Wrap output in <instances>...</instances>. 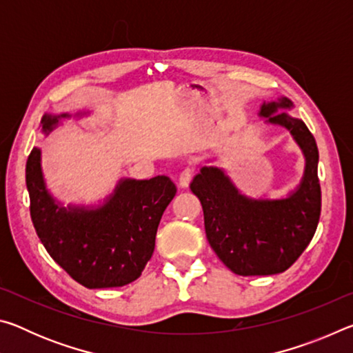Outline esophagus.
<instances>
[{"mask_svg":"<svg viewBox=\"0 0 353 353\" xmlns=\"http://www.w3.org/2000/svg\"><path fill=\"white\" fill-rule=\"evenodd\" d=\"M193 174H194V168H190V166L188 168H185L181 172V176H179V185H181L182 188H187L191 182V179H193Z\"/></svg>","mask_w":353,"mask_h":353,"instance_id":"obj_1","label":"esophagus"}]
</instances>
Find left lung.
Here are the masks:
<instances>
[{
	"label": "left lung",
	"mask_w": 353,
	"mask_h": 353,
	"mask_svg": "<svg viewBox=\"0 0 353 353\" xmlns=\"http://www.w3.org/2000/svg\"><path fill=\"white\" fill-rule=\"evenodd\" d=\"M292 107L294 104L282 97L263 103L259 110L266 124L288 130L305 159L301 182L285 198L243 194L218 166H202L190 183L204 210L208 243L238 276H272L286 271L312 241L319 223L318 146L305 123L285 112Z\"/></svg>",
	"instance_id": "8db88e82"
}]
</instances>
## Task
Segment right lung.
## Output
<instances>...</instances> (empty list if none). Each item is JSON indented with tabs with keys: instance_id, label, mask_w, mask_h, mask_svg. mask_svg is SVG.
I'll use <instances>...</instances> for the list:
<instances>
[{
	"instance_id": "add662e5",
	"label": "right lung",
	"mask_w": 353,
	"mask_h": 353,
	"mask_svg": "<svg viewBox=\"0 0 353 353\" xmlns=\"http://www.w3.org/2000/svg\"><path fill=\"white\" fill-rule=\"evenodd\" d=\"M88 112L76 113V118ZM73 115L45 113L40 123L50 135L61 119ZM31 219L48 254L85 288H117L141 276L151 260L155 234L165 208L176 196L170 177H123L99 204L63 205L48 190L41 151L34 148L26 162Z\"/></svg>"
}]
</instances>
